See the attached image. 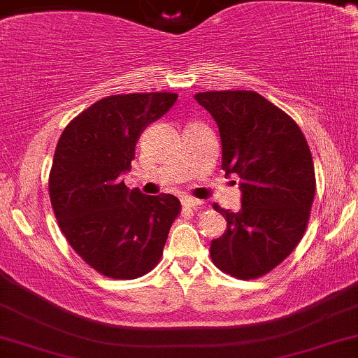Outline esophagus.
I'll return each mask as SVG.
<instances>
[{
    "instance_id": "34e87169",
    "label": "esophagus",
    "mask_w": 358,
    "mask_h": 358,
    "mask_svg": "<svg viewBox=\"0 0 358 358\" xmlns=\"http://www.w3.org/2000/svg\"><path fill=\"white\" fill-rule=\"evenodd\" d=\"M182 203H183V207H187V209H202L203 207L202 200L194 199V197H183Z\"/></svg>"
}]
</instances>
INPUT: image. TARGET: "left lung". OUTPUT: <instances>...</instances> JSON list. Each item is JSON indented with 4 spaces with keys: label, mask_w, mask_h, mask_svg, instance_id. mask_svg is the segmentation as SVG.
Segmentation results:
<instances>
[{
    "label": "left lung",
    "mask_w": 358,
    "mask_h": 358,
    "mask_svg": "<svg viewBox=\"0 0 358 358\" xmlns=\"http://www.w3.org/2000/svg\"><path fill=\"white\" fill-rule=\"evenodd\" d=\"M195 100L219 127L222 170L241 178V209L214 203L227 229L212 239L210 258L231 277H263L296 250L308 227L316 192L308 141L257 92H203Z\"/></svg>",
    "instance_id": "8db88e82"
}]
</instances>
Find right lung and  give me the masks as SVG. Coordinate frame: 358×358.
I'll return each instance as SVG.
<instances>
[{"mask_svg": "<svg viewBox=\"0 0 358 358\" xmlns=\"http://www.w3.org/2000/svg\"><path fill=\"white\" fill-rule=\"evenodd\" d=\"M176 93L101 98L66 125L49 175V195L62 234L92 268L117 280L151 272L182 206L175 195L129 190L141 132L173 107Z\"/></svg>", "mask_w": 358, "mask_h": 358, "instance_id": "obj_1", "label": "right lung"}]
</instances>
